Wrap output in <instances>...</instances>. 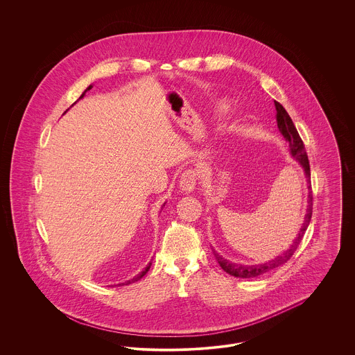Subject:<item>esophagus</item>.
<instances>
[{"label": "esophagus", "mask_w": 355, "mask_h": 355, "mask_svg": "<svg viewBox=\"0 0 355 355\" xmlns=\"http://www.w3.org/2000/svg\"><path fill=\"white\" fill-rule=\"evenodd\" d=\"M197 181H198V175L194 170H185L180 178V186H181L182 191L191 193L197 186Z\"/></svg>", "instance_id": "esophagus-1"}]
</instances>
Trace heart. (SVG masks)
<instances>
[{"label": "heart", "instance_id": "obj_1", "mask_svg": "<svg viewBox=\"0 0 355 355\" xmlns=\"http://www.w3.org/2000/svg\"><path fill=\"white\" fill-rule=\"evenodd\" d=\"M229 105H226V103H223V105H220L218 107H217V110H216V114H217V117L218 119H222V117H225L227 113H229Z\"/></svg>", "mask_w": 355, "mask_h": 355}]
</instances>
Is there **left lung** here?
I'll return each mask as SVG.
<instances>
[{
	"instance_id": "left-lung-1",
	"label": "left lung",
	"mask_w": 355,
	"mask_h": 355,
	"mask_svg": "<svg viewBox=\"0 0 355 355\" xmlns=\"http://www.w3.org/2000/svg\"><path fill=\"white\" fill-rule=\"evenodd\" d=\"M275 105V110H277V125H278V129L281 132V135H284V138L286 139L287 144H288V150L291 157L300 162V165L302 166L304 169V175L307 178V189H309V194H307V209H306V214H304V223L300 229V233L297 234V238L294 239V242L291 243V246L287 249L286 252L281 255H278L277 258L271 259L269 262H265V263H258V265H242V263H234V262H230L229 259H225L222 258L220 254L217 252H213L216 255V259L218 261L220 268L223 270L226 271L227 274L236 277V278H254V277H258V275H262L268 271L272 270L281 265H284L285 262H287L291 255L294 254V252L297 250L302 236H304V232L310 223L311 220V214H313V191H311V185H310V165H309V158H307V154L304 150V142L301 139V137L298 135L293 121L290 119V116L287 114L285 107L279 103V102L274 101Z\"/></svg>"
}]
</instances>
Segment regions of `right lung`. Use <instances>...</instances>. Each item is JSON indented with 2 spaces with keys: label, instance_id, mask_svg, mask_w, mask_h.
I'll return each instance as SVG.
<instances>
[{
  "label": "right lung",
  "instance_id": "add662e5",
  "mask_svg": "<svg viewBox=\"0 0 355 355\" xmlns=\"http://www.w3.org/2000/svg\"><path fill=\"white\" fill-rule=\"evenodd\" d=\"M92 87H93V85H89V86H87V87H86V89H85L84 93H83V94H81V97H80V98H78V100H81V98H84L85 93H86V92H87V90H90V89H92ZM76 102H77V101H76ZM76 102H74V103H76ZM74 103H73V105H74ZM73 105H71V106H73ZM68 110H69V109H68ZM68 110H67V112H68ZM67 112H65V113H67ZM165 203H166V202H165ZM165 203H164V205H162V206H165ZM150 266H152V262H149V263H148V266H146V268H145V269H144V270L139 271V272H138V274H137V275H135V278H132V279H129V281H126V282H125V284H119V285H130V284H135V282H137V281H139V279H141V278H142V277H144V275H145V274H146V272H148V271H149V269H150Z\"/></svg>",
  "mask_w": 355,
  "mask_h": 355
}]
</instances>
